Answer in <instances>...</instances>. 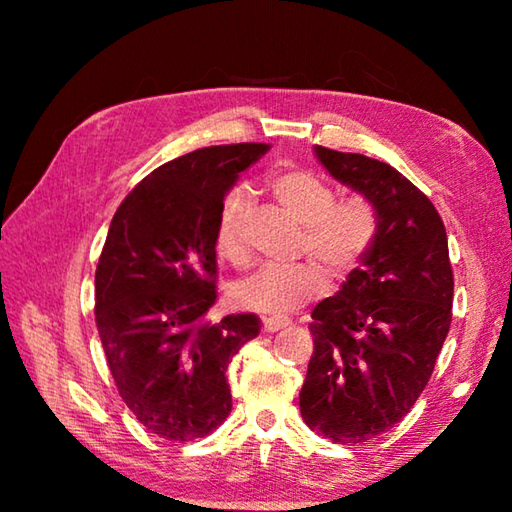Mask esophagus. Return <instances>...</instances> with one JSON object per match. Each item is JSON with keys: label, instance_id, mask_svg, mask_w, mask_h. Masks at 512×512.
<instances>
[{"label": "esophagus", "instance_id": "34e87169", "mask_svg": "<svg viewBox=\"0 0 512 512\" xmlns=\"http://www.w3.org/2000/svg\"><path fill=\"white\" fill-rule=\"evenodd\" d=\"M289 325H291L289 318H264L262 329H264L266 334H273V332H277V329H284V327H289Z\"/></svg>", "mask_w": 512, "mask_h": 512}]
</instances>
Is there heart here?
<instances>
[{
	"label": "heart",
	"instance_id": "1",
	"mask_svg": "<svg viewBox=\"0 0 512 512\" xmlns=\"http://www.w3.org/2000/svg\"><path fill=\"white\" fill-rule=\"evenodd\" d=\"M275 201L305 225L302 250L323 263L336 280L348 277L366 259L379 235V214L368 198L336 201L334 189L307 169H280L268 178ZM246 194L235 189L216 216L214 246L232 266L248 264L244 244ZM323 265V266H324ZM322 266V267H323ZM316 262L264 266L232 291L235 305L259 316H284L327 291V273Z\"/></svg>",
	"mask_w": 512,
	"mask_h": 512
}]
</instances>
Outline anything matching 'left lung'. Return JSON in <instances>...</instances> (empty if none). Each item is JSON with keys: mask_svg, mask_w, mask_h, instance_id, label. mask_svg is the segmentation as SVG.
Listing matches in <instances>:
<instances>
[{"mask_svg": "<svg viewBox=\"0 0 512 512\" xmlns=\"http://www.w3.org/2000/svg\"><path fill=\"white\" fill-rule=\"evenodd\" d=\"M339 183L375 205L379 235L341 291L318 302L300 391L311 431L368 443L413 409L452 325L454 275L436 207L391 164L316 146Z\"/></svg>", "mask_w": 512, "mask_h": 512, "instance_id": "left-lung-1", "label": "left lung"}]
</instances>
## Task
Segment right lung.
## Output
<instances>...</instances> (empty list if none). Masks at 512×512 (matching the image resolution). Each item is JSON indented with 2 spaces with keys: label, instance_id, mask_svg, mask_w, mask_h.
<instances>
[{
  "label": "right lung",
  "instance_id": "add662e5",
  "mask_svg": "<svg viewBox=\"0 0 512 512\" xmlns=\"http://www.w3.org/2000/svg\"><path fill=\"white\" fill-rule=\"evenodd\" d=\"M268 144L207 146L151 171L112 216L94 275V316L121 400L155 436L189 443L230 415L228 363L255 314L212 323L214 228L239 173Z\"/></svg>",
  "mask_w": 512,
  "mask_h": 512
}]
</instances>
